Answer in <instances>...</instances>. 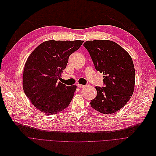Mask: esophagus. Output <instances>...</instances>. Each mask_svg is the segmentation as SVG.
Wrapping results in <instances>:
<instances>
[{"label": "esophagus", "mask_w": 156, "mask_h": 156, "mask_svg": "<svg viewBox=\"0 0 156 156\" xmlns=\"http://www.w3.org/2000/svg\"><path fill=\"white\" fill-rule=\"evenodd\" d=\"M85 86L84 85H83V84H77V87H79V88H82V87H84Z\"/></svg>", "instance_id": "esophagus-1"}]
</instances>
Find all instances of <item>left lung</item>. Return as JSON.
Listing matches in <instances>:
<instances>
[{
    "instance_id": "obj_1",
    "label": "left lung",
    "mask_w": 156,
    "mask_h": 156,
    "mask_svg": "<svg viewBox=\"0 0 156 156\" xmlns=\"http://www.w3.org/2000/svg\"><path fill=\"white\" fill-rule=\"evenodd\" d=\"M95 69L103 74L105 87L96 86V98L92 108L100 113L110 114L122 108L131 98L135 83V72L131 56L117 43L108 40L86 41Z\"/></svg>"
}]
</instances>
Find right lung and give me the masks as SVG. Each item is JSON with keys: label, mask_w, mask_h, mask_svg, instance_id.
Returning a JSON list of instances; mask_svg holds the SVG:
<instances>
[{"label": "right lung", "mask_w": 156, "mask_h": 156, "mask_svg": "<svg viewBox=\"0 0 156 156\" xmlns=\"http://www.w3.org/2000/svg\"><path fill=\"white\" fill-rule=\"evenodd\" d=\"M83 41H48L37 47L28 58L23 70V87L32 104L47 115L69 106L76 86L58 82L69 58Z\"/></svg>", "instance_id": "1"}]
</instances>
